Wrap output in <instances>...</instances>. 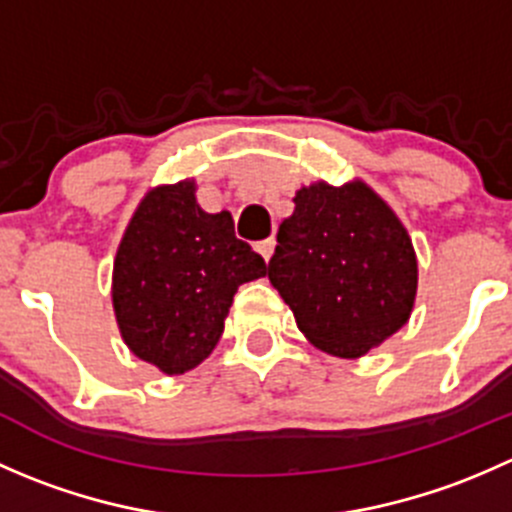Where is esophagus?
<instances>
[{"label": "esophagus", "mask_w": 512, "mask_h": 512, "mask_svg": "<svg viewBox=\"0 0 512 512\" xmlns=\"http://www.w3.org/2000/svg\"><path fill=\"white\" fill-rule=\"evenodd\" d=\"M275 237H267V240H262V242H257V252H260L262 257H265V262H270V257H272V252H275Z\"/></svg>", "instance_id": "1"}]
</instances>
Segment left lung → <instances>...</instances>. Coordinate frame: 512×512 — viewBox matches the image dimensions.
Returning <instances> with one entry per match:
<instances>
[{
    "mask_svg": "<svg viewBox=\"0 0 512 512\" xmlns=\"http://www.w3.org/2000/svg\"><path fill=\"white\" fill-rule=\"evenodd\" d=\"M267 277L309 344L359 359L409 322L418 262L409 230L371 185L317 180L294 193Z\"/></svg>",
    "mask_w": 512,
    "mask_h": 512,
    "instance_id": "8db88e82",
    "label": "left lung"
}]
</instances>
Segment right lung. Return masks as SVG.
Instances as JSON below:
<instances>
[{"mask_svg":"<svg viewBox=\"0 0 512 512\" xmlns=\"http://www.w3.org/2000/svg\"><path fill=\"white\" fill-rule=\"evenodd\" d=\"M193 178L156 185L133 210L113 260L111 302L126 347L165 376L213 354L232 297L267 265L235 237L232 215L205 213Z\"/></svg>","mask_w":512,"mask_h":512,"instance_id":"1","label":"right lung"}]
</instances>
